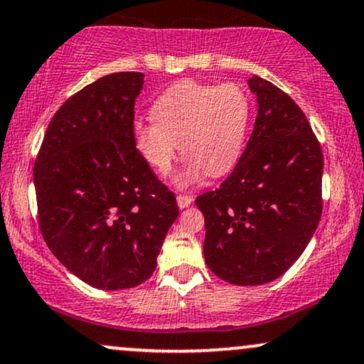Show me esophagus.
<instances>
[{
    "mask_svg": "<svg viewBox=\"0 0 364 364\" xmlns=\"http://www.w3.org/2000/svg\"><path fill=\"white\" fill-rule=\"evenodd\" d=\"M176 202H178V207L179 208H186L191 205V202H193V196L190 195H178L176 196Z\"/></svg>",
    "mask_w": 364,
    "mask_h": 364,
    "instance_id": "obj_1",
    "label": "esophagus"
}]
</instances>
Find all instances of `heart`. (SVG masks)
<instances>
[{
	"label": "heart",
	"mask_w": 364,
	"mask_h": 364,
	"mask_svg": "<svg viewBox=\"0 0 364 364\" xmlns=\"http://www.w3.org/2000/svg\"><path fill=\"white\" fill-rule=\"evenodd\" d=\"M252 102L237 83H173L156 99L152 119L133 123V141L159 174L173 168L181 144L185 164L174 178L179 188L223 176L240 161L248 139Z\"/></svg>",
	"instance_id": "obj_1"
}]
</instances>
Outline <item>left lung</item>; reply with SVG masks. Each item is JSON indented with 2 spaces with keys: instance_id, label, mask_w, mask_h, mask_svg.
<instances>
[{
  "instance_id": "8db88e82",
  "label": "left lung",
  "mask_w": 364,
  "mask_h": 364,
  "mask_svg": "<svg viewBox=\"0 0 364 364\" xmlns=\"http://www.w3.org/2000/svg\"><path fill=\"white\" fill-rule=\"evenodd\" d=\"M248 87L258 102L248 145L223 185L195 200L205 217V263L236 286L281 277L321 215L323 156L306 116L274 83L255 75Z\"/></svg>"
}]
</instances>
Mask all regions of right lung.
<instances>
[{"label":"right lung","mask_w":364,"mask_h":364,"mask_svg":"<svg viewBox=\"0 0 364 364\" xmlns=\"http://www.w3.org/2000/svg\"><path fill=\"white\" fill-rule=\"evenodd\" d=\"M144 73L119 72L72 95L49 123L34 166L39 228L92 287L128 289L154 274L179 214L133 141Z\"/></svg>","instance_id":"right-lung-1"}]
</instances>
